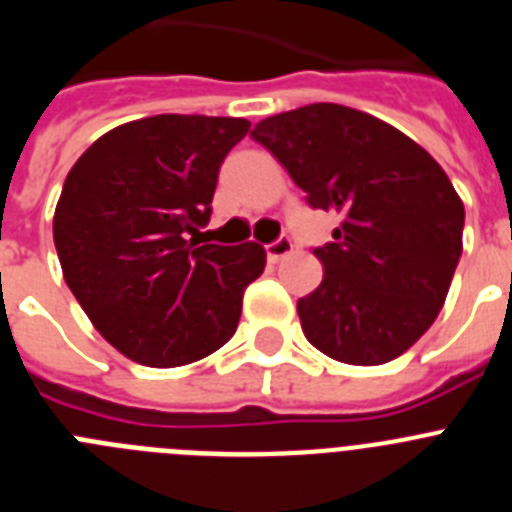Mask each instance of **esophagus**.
I'll list each match as a JSON object with an SVG mask.
<instances>
[{"label": "esophagus", "mask_w": 512, "mask_h": 512, "mask_svg": "<svg viewBox=\"0 0 512 512\" xmlns=\"http://www.w3.org/2000/svg\"><path fill=\"white\" fill-rule=\"evenodd\" d=\"M292 251H295V243L289 241L287 235H282V238H277V241L266 246V256H269L271 264H277V261H282L284 256H289V253H292Z\"/></svg>", "instance_id": "1"}]
</instances>
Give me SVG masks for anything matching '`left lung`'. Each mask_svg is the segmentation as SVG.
<instances>
[{"label":"left lung","mask_w":512,"mask_h":512,"mask_svg":"<svg viewBox=\"0 0 512 512\" xmlns=\"http://www.w3.org/2000/svg\"><path fill=\"white\" fill-rule=\"evenodd\" d=\"M269 148L312 210H336L315 248L323 282L297 302L305 338L330 359L377 366L405 354L441 312L461 256L464 205L431 153L343 104L266 117Z\"/></svg>","instance_id":"obj_1"}]
</instances>
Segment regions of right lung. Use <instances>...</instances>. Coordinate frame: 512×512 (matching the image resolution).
I'll list each match as a JSON object with an SVG mask.
<instances>
[{
  "label": "right lung",
  "mask_w": 512,
  "mask_h": 512,
  "mask_svg": "<svg viewBox=\"0 0 512 512\" xmlns=\"http://www.w3.org/2000/svg\"><path fill=\"white\" fill-rule=\"evenodd\" d=\"M251 122L153 115L94 140L71 166L53 215L63 279L122 356L171 369L233 338L259 243L187 241L210 223L217 171Z\"/></svg>",
  "instance_id": "1"
}]
</instances>
